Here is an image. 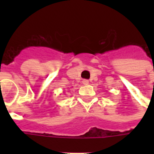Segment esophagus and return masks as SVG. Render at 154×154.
Here are the masks:
<instances>
[{"label": "esophagus", "instance_id": "obj_1", "mask_svg": "<svg viewBox=\"0 0 154 154\" xmlns=\"http://www.w3.org/2000/svg\"><path fill=\"white\" fill-rule=\"evenodd\" d=\"M82 83H83L84 85H87V84L89 83V81L87 80V79H84V80L82 81Z\"/></svg>", "mask_w": 154, "mask_h": 154}]
</instances>
